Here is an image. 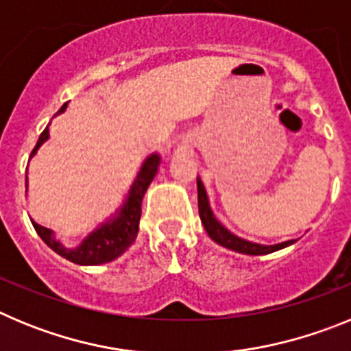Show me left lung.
<instances>
[{"instance_id": "left-lung-1", "label": "left lung", "mask_w": 351, "mask_h": 351, "mask_svg": "<svg viewBox=\"0 0 351 351\" xmlns=\"http://www.w3.org/2000/svg\"><path fill=\"white\" fill-rule=\"evenodd\" d=\"M197 190H198V214H200L204 228H206L207 235L213 239L214 243L219 244V246L226 247V250L237 251V253H243V255L258 256V255H269V253L280 251L283 250V247H288L295 243V239H290V241H285V243H278V244H258L232 234V232L228 230L226 226H223L221 223L216 219V216H214L213 209H210L209 197H207L206 186H204L202 179L200 178H197Z\"/></svg>"}]
</instances>
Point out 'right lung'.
Instances as JSON below:
<instances>
[{
    "mask_svg": "<svg viewBox=\"0 0 351 351\" xmlns=\"http://www.w3.org/2000/svg\"><path fill=\"white\" fill-rule=\"evenodd\" d=\"M66 107L68 101L63 104V107L56 112V116L63 114L66 110ZM49 126H51V123H49L47 128L43 130L42 135H40L38 142H36L35 149H33V153L29 156V161L31 158L36 156L38 149L49 141ZM160 153L147 154L144 158V161H142L137 176H135L133 182L130 184V190L126 193L123 204L107 219H104L100 225L95 226L77 246H64L60 239H56L54 230H51L47 226L38 225V223L31 219L36 234L42 237L43 243L47 244L52 251H56L63 258L77 263V265H101V263L112 262L117 256L123 255L135 243V239H137L138 221H141L142 214V198H144L149 184L153 182L154 176H156L158 169H160Z\"/></svg>",
    "mask_w": 351,
    "mask_h": 351,
    "instance_id": "obj_1",
    "label": "right lung"
}]
</instances>
